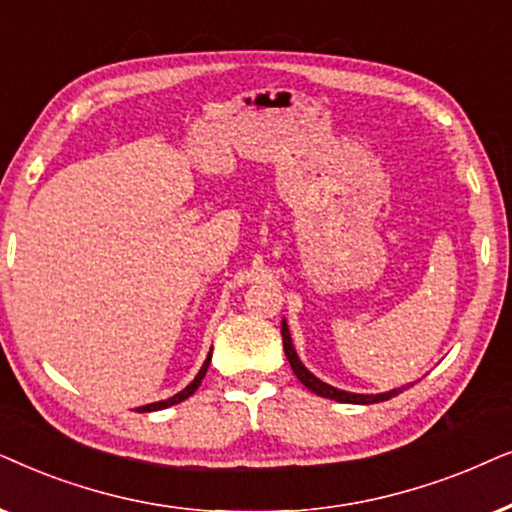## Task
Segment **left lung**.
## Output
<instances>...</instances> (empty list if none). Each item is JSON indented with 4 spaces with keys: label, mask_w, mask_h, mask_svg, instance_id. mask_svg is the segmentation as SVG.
<instances>
[{
    "label": "left lung",
    "mask_w": 512,
    "mask_h": 512,
    "mask_svg": "<svg viewBox=\"0 0 512 512\" xmlns=\"http://www.w3.org/2000/svg\"><path fill=\"white\" fill-rule=\"evenodd\" d=\"M281 335H283V349H285V356L290 360V367L292 372L297 374V379L302 381V384L313 391L316 395H323V398H330V400H337V403H353V405H372V403H381V400H388L393 398V395H398L403 388H393V391L388 393H379V395H360V393H346V391H339L335 386H327L325 381H320L318 377H313V374L306 370L302 365V360L297 358V351L295 346H292V339H290V330L288 325H285V320L281 323Z\"/></svg>",
    "instance_id": "left-lung-1"
}]
</instances>
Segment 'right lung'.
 <instances>
[{
	"label": "right lung",
	"mask_w": 512,
	"mask_h": 512,
	"mask_svg": "<svg viewBox=\"0 0 512 512\" xmlns=\"http://www.w3.org/2000/svg\"><path fill=\"white\" fill-rule=\"evenodd\" d=\"M210 353H213V351H210ZM208 365H210V356L206 358V363H203V367L199 370V374H196L194 381L185 388V391H180V393L173 395V398H168V400H161V403H152V405L140 407L138 412H156V410H166V407H170V405H177V403H182V400H187L189 395H192V393L196 391V388L201 386V381H203V377H206V372H208Z\"/></svg>",
	"instance_id": "add662e5"
}]
</instances>
